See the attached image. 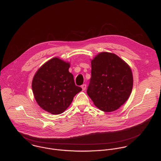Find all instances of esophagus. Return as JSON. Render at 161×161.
<instances>
[{
  "mask_svg": "<svg viewBox=\"0 0 161 161\" xmlns=\"http://www.w3.org/2000/svg\"><path fill=\"white\" fill-rule=\"evenodd\" d=\"M86 84H83L81 85V88H82L83 90H85L86 89Z\"/></svg>",
  "mask_w": 161,
  "mask_h": 161,
  "instance_id": "1",
  "label": "esophagus"
}]
</instances>
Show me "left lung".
Segmentation results:
<instances>
[{"mask_svg":"<svg viewBox=\"0 0 161 161\" xmlns=\"http://www.w3.org/2000/svg\"><path fill=\"white\" fill-rule=\"evenodd\" d=\"M91 64L88 96L101 110H117L132 92L133 78L130 67L115 54L108 52L97 55Z\"/></svg>","mask_w":161,"mask_h":161,"instance_id":"1","label":"left lung"}]
</instances>
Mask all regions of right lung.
<instances>
[{"mask_svg":"<svg viewBox=\"0 0 161 161\" xmlns=\"http://www.w3.org/2000/svg\"><path fill=\"white\" fill-rule=\"evenodd\" d=\"M70 64L53 58L43 64L34 76L32 88L36 101L44 110L53 114L62 113L82 90L75 85L69 72Z\"/></svg>","mask_w":161,"mask_h":161,"instance_id":"obj_1","label":"right lung"}]
</instances>
